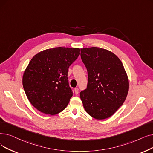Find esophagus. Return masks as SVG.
Masks as SVG:
<instances>
[{
  "label": "esophagus",
  "instance_id": "esophagus-1",
  "mask_svg": "<svg viewBox=\"0 0 153 153\" xmlns=\"http://www.w3.org/2000/svg\"><path fill=\"white\" fill-rule=\"evenodd\" d=\"M74 91H75V94H77L78 93H79V89H78L77 88H76L74 89Z\"/></svg>",
  "mask_w": 153,
  "mask_h": 153
}]
</instances>
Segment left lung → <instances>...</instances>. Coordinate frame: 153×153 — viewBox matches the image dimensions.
I'll use <instances>...</instances> for the list:
<instances>
[{
  "mask_svg": "<svg viewBox=\"0 0 153 153\" xmlns=\"http://www.w3.org/2000/svg\"><path fill=\"white\" fill-rule=\"evenodd\" d=\"M81 51L88 75L87 88L80 92L85 111L96 119L108 118L127 97V74L120 59L109 51L92 47Z\"/></svg>",
  "mask_w": 153,
  "mask_h": 153,
  "instance_id": "1",
  "label": "left lung"
}]
</instances>
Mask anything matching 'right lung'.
Here are the masks:
<instances>
[{
	"instance_id": "add662e5",
	"label": "right lung",
	"mask_w": 153,
	"mask_h": 153,
	"mask_svg": "<svg viewBox=\"0 0 153 153\" xmlns=\"http://www.w3.org/2000/svg\"><path fill=\"white\" fill-rule=\"evenodd\" d=\"M80 51L59 47L40 52L32 58L24 71L22 84L29 101L38 111L54 115L67 107L73 94L68 70Z\"/></svg>"
}]
</instances>
